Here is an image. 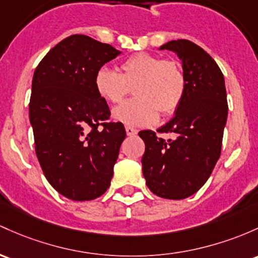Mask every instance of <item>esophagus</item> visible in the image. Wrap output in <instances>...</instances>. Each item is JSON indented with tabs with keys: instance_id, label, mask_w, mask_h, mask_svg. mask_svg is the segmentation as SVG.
Returning <instances> with one entry per match:
<instances>
[{
	"instance_id": "34e87169",
	"label": "esophagus",
	"mask_w": 258,
	"mask_h": 258,
	"mask_svg": "<svg viewBox=\"0 0 258 258\" xmlns=\"http://www.w3.org/2000/svg\"><path fill=\"white\" fill-rule=\"evenodd\" d=\"M126 134L127 136H136L138 134V131L136 128H134V127L126 126Z\"/></svg>"
}]
</instances>
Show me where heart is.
Instances as JSON below:
<instances>
[{"label":"heart","instance_id":"1","mask_svg":"<svg viewBox=\"0 0 258 258\" xmlns=\"http://www.w3.org/2000/svg\"><path fill=\"white\" fill-rule=\"evenodd\" d=\"M121 73L101 67L94 78L99 97L110 104L120 103L134 88L136 98L112 110V117L127 126H151L160 111L170 115L179 107L186 89L182 70L175 61L138 52L121 62Z\"/></svg>","mask_w":258,"mask_h":258}]
</instances>
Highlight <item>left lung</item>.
Returning a JSON list of instances; mask_svg holds the SVG:
<instances>
[{
    "mask_svg": "<svg viewBox=\"0 0 258 258\" xmlns=\"http://www.w3.org/2000/svg\"><path fill=\"white\" fill-rule=\"evenodd\" d=\"M159 50L180 58L186 89L174 117L158 130L175 138H158L151 130L138 134L146 144L142 171L153 194L183 200L205 185L220 157L228 117L225 82L217 62L195 42L172 40Z\"/></svg>",
    "mask_w": 258,
    "mask_h": 258,
    "instance_id": "left-lung-1",
    "label": "left lung"
}]
</instances>
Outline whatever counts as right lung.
<instances>
[{
	"label": "right lung",
	"mask_w": 258,
	"mask_h": 258,
	"mask_svg": "<svg viewBox=\"0 0 258 258\" xmlns=\"http://www.w3.org/2000/svg\"><path fill=\"white\" fill-rule=\"evenodd\" d=\"M121 53L87 35H71L46 53L33 76L29 120L45 177L72 201L109 188L121 143V122H105L106 101L95 90L99 69Z\"/></svg>",
	"instance_id": "add662e5"
}]
</instances>
